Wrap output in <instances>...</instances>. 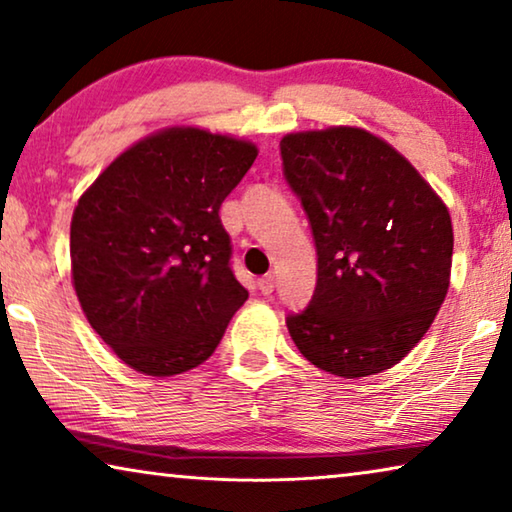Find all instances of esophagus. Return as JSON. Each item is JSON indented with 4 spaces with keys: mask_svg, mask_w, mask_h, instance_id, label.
Wrapping results in <instances>:
<instances>
[{
    "mask_svg": "<svg viewBox=\"0 0 512 512\" xmlns=\"http://www.w3.org/2000/svg\"><path fill=\"white\" fill-rule=\"evenodd\" d=\"M257 287H259V292H262L264 296H269L273 292V287H276V278H273L271 273H269V276H262V278L257 280Z\"/></svg>",
    "mask_w": 512,
    "mask_h": 512,
    "instance_id": "esophagus-1",
    "label": "esophagus"
}]
</instances>
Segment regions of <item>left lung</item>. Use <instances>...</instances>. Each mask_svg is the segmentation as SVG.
I'll return each instance as SVG.
<instances>
[{"label": "left lung", "instance_id": "left-lung-1", "mask_svg": "<svg viewBox=\"0 0 512 512\" xmlns=\"http://www.w3.org/2000/svg\"><path fill=\"white\" fill-rule=\"evenodd\" d=\"M280 156L317 248L315 294L287 315L294 345L335 377L393 368L446 299V204L407 158L361 128L285 135Z\"/></svg>", "mask_w": 512, "mask_h": 512}]
</instances>
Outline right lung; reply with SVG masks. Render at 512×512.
Listing matches in <instances>:
<instances>
[{
	"mask_svg": "<svg viewBox=\"0 0 512 512\" xmlns=\"http://www.w3.org/2000/svg\"><path fill=\"white\" fill-rule=\"evenodd\" d=\"M255 158L250 142L167 128L124 151L80 197L75 294L91 329L142 375L207 361L248 299L218 211Z\"/></svg>",
	"mask_w": 512,
	"mask_h": 512,
	"instance_id": "1",
	"label": "right lung"
}]
</instances>
